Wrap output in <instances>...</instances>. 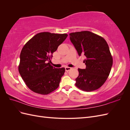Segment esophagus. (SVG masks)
<instances>
[{
  "label": "esophagus",
  "mask_w": 130,
  "mask_h": 130,
  "mask_svg": "<svg viewBox=\"0 0 130 130\" xmlns=\"http://www.w3.org/2000/svg\"><path fill=\"white\" fill-rule=\"evenodd\" d=\"M71 69H72V68L68 67H66L65 68V70H66V72H68V71H69L70 70H71Z\"/></svg>",
  "instance_id": "1"
}]
</instances>
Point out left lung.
<instances>
[{"label": "left lung", "mask_w": 130, "mask_h": 130, "mask_svg": "<svg viewBox=\"0 0 130 130\" xmlns=\"http://www.w3.org/2000/svg\"><path fill=\"white\" fill-rule=\"evenodd\" d=\"M70 40L80 56L84 55L85 69H78L75 85L86 92L99 88L109 76L113 58L105 39L88 31L69 34Z\"/></svg>", "instance_id": "1"}]
</instances>
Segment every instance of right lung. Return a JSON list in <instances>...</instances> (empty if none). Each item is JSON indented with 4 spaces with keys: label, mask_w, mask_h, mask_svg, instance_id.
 I'll list each match as a JSON object with an SVG mask.
<instances>
[{
    "label": "right lung",
    "mask_w": 130,
    "mask_h": 130,
    "mask_svg": "<svg viewBox=\"0 0 130 130\" xmlns=\"http://www.w3.org/2000/svg\"><path fill=\"white\" fill-rule=\"evenodd\" d=\"M67 36L66 34L40 32L23 46L18 70L32 91L46 95L58 87L65 68H55L51 66L50 58Z\"/></svg>",
    "instance_id": "obj_1"
}]
</instances>
